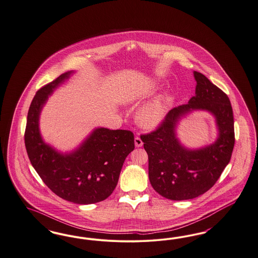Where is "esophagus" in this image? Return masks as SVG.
I'll list each match as a JSON object with an SVG mask.
<instances>
[{"instance_id": "esophagus-1", "label": "esophagus", "mask_w": 258, "mask_h": 258, "mask_svg": "<svg viewBox=\"0 0 258 258\" xmlns=\"http://www.w3.org/2000/svg\"><path fill=\"white\" fill-rule=\"evenodd\" d=\"M143 145H144V143H143L142 139L140 137H136L135 138V146H136V147H141V146H143Z\"/></svg>"}]
</instances>
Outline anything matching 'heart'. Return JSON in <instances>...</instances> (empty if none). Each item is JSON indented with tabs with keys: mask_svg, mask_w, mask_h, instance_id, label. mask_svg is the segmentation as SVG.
<instances>
[{
	"mask_svg": "<svg viewBox=\"0 0 258 258\" xmlns=\"http://www.w3.org/2000/svg\"><path fill=\"white\" fill-rule=\"evenodd\" d=\"M155 82H150L144 87H140L131 93L128 100H133L138 97L144 96L154 89ZM173 103V96L170 93H166L159 96L156 99L146 104L137 113L139 124L146 129H154L162 123L170 107Z\"/></svg>",
	"mask_w": 258,
	"mask_h": 258,
	"instance_id": "obj_1",
	"label": "heart"
}]
</instances>
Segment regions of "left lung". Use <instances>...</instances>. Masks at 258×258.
<instances>
[{
	"instance_id": "obj_1",
	"label": "left lung",
	"mask_w": 258,
	"mask_h": 258,
	"mask_svg": "<svg viewBox=\"0 0 258 258\" xmlns=\"http://www.w3.org/2000/svg\"><path fill=\"white\" fill-rule=\"evenodd\" d=\"M194 77L196 95L188 104L170 110L155 131L141 136L148 155L151 186L171 201L191 200L211 189L228 165L235 143L229 98L202 73L194 71ZM194 110H206L214 115L218 137L213 144L189 149L177 138L179 120Z\"/></svg>"
}]
</instances>
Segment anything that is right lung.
<instances>
[{"instance_id": "obj_1", "label": "right lung", "mask_w": 258, "mask_h": 258, "mask_svg": "<svg viewBox=\"0 0 258 258\" xmlns=\"http://www.w3.org/2000/svg\"><path fill=\"white\" fill-rule=\"evenodd\" d=\"M74 72L61 74L36 92L28 112L25 146L33 167L50 190L68 202L91 204L112 195L124 161L134 150V134L95 128L77 148L66 153L45 143L39 130L42 108Z\"/></svg>"}]
</instances>
